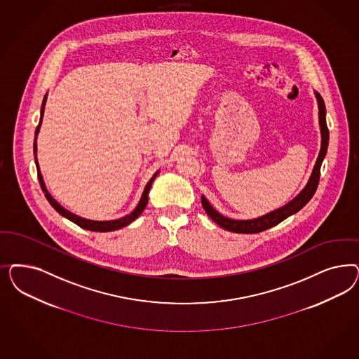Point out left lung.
I'll use <instances>...</instances> for the list:
<instances>
[{
    "label": "left lung",
    "mask_w": 359,
    "mask_h": 359,
    "mask_svg": "<svg viewBox=\"0 0 359 359\" xmlns=\"http://www.w3.org/2000/svg\"><path fill=\"white\" fill-rule=\"evenodd\" d=\"M316 93L317 103H318V121H320V129H321V149H320V154L317 157V161L313 168L311 178H309L306 186L301 190V193L297 197L293 198L285 206L278 208L275 211H271L266 215L255 218V219L235 220L223 217L208 203V199L202 196L201 201H202V206L205 208V211L208 212V215L211 219L214 220L217 224H219L222 229H224L227 231L238 232V233H257V232L264 231V230L276 226L280 222L287 219L290 215L296 214L297 211H300L301 208L312 199L316 190H317V186H318L321 163L324 161L326 151H327V144H329V129L326 126V109H325L324 99L321 97L320 93Z\"/></svg>",
    "instance_id": "8db88e82"
}]
</instances>
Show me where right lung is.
Masks as SVG:
<instances>
[{"label": "right lung", "mask_w": 359, "mask_h": 359, "mask_svg": "<svg viewBox=\"0 0 359 359\" xmlns=\"http://www.w3.org/2000/svg\"><path fill=\"white\" fill-rule=\"evenodd\" d=\"M46 100L47 93L45 95V97H43V102H42V108H41V120H39V124H38V127H36V129H35L34 160L35 165H36V172H38V180H39V184H41L42 191L45 193V197H46L47 201L50 202V205H51L53 208H55V210L58 211L59 214L62 215V217H65V218H67V219L71 220V222H74L75 224H78V226L81 227V229H86V230H90V231H115V230H118V229H123V227H126V226H128L129 223H132L133 220L137 219V218L140 217V214L144 211V208H147V203H148V194H149V190H151V184H153V181H154V178H156V175L158 174V172H157V173L154 174V175L151 177V180H149V182H148L147 186H145V189H144V191H142V196H141V199H140L139 205L136 206V208H135V210H133L130 214H128V215L123 217V218H120V219H86V218H81V217L76 215V214H72L71 211L66 210V208H63V206H60L58 202H57L54 198L51 197V194L47 191L46 185H45V181H43V178H42V174H41V170H39V165H38V160H36V136H38V133H39V129H41V123H42V118H43V112H45V105H46Z\"/></svg>", "instance_id": "1"}]
</instances>
